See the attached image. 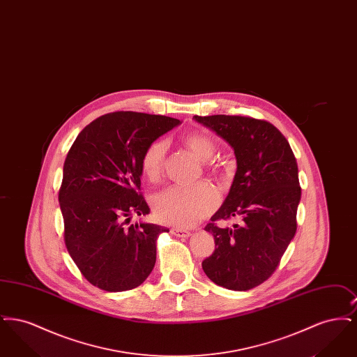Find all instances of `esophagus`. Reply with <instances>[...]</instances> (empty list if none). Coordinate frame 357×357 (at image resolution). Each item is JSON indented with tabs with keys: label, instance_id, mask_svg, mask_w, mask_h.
<instances>
[{
	"label": "esophagus",
	"instance_id": "34e87169",
	"mask_svg": "<svg viewBox=\"0 0 357 357\" xmlns=\"http://www.w3.org/2000/svg\"><path fill=\"white\" fill-rule=\"evenodd\" d=\"M171 234H172V236H175V237L181 238H187L191 236V233H190L188 230L179 229V227H174V229H171Z\"/></svg>",
	"mask_w": 357,
	"mask_h": 357
}]
</instances>
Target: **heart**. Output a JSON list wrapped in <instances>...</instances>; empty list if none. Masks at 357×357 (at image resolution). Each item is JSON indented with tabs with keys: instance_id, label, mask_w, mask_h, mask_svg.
Here are the masks:
<instances>
[{
	"instance_id": "obj_1",
	"label": "heart",
	"mask_w": 357,
	"mask_h": 357,
	"mask_svg": "<svg viewBox=\"0 0 357 357\" xmlns=\"http://www.w3.org/2000/svg\"><path fill=\"white\" fill-rule=\"evenodd\" d=\"M183 143L201 162H208L215 153L214 142L199 132L188 134ZM166 156L167 144L162 140L153 143L143 153L142 171L149 181L156 182L162 178ZM151 204L158 221L178 227H190L215 210L218 195L206 183L192 187L172 186L155 194Z\"/></svg>"
}]
</instances>
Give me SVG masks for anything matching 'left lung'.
<instances>
[{
  "label": "left lung",
  "instance_id": "1",
  "mask_svg": "<svg viewBox=\"0 0 357 357\" xmlns=\"http://www.w3.org/2000/svg\"><path fill=\"white\" fill-rule=\"evenodd\" d=\"M234 150L237 171L221 208L204 230L215 241L202 262L206 275L230 290L266 281L297 230L301 199L298 169L289 142L272 123L249 116H194ZM236 218L233 228L215 222Z\"/></svg>",
  "mask_w": 357,
  "mask_h": 357
}]
</instances>
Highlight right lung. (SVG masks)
<instances>
[{
    "label": "right lung",
    "mask_w": 357,
    "mask_h": 357,
    "mask_svg": "<svg viewBox=\"0 0 357 357\" xmlns=\"http://www.w3.org/2000/svg\"><path fill=\"white\" fill-rule=\"evenodd\" d=\"M179 123L169 116L120 111L93 120L73 142L59 202L67 250L93 287L131 290L153 272L156 239L169 229L128 223L134 214L150 213L140 192L143 153Z\"/></svg>",
    "instance_id": "obj_1"
}]
</instances>
